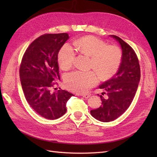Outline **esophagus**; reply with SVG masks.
Returning <instances> with one entry per match:
<instances>
[{
    "instance_id": "34e87169",
    "label": "esophagus",
    "mask_w": 157,
    "mask_h": 157,
    "mask_svg": "<svg viewBox=\"0 0 157 157\" xmlns=\"http://www.w3.org/2000/svg\"><path fill=\"white\" fill-rule=\"evenodd\" d=\"M81 96H82L83 98L87 99V98H90V96H91V94H82Z\"/></svg>"
}]
</instances>
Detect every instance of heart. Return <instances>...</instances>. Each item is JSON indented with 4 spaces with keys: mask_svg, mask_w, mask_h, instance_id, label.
Returning a JSON list of instances; mask_svg holds the SVG:
<instances>
[{
    "mask_svg": "<svg viewBox=\"0 0 157 157\" xmlns=\"http://www.w3.org/2000/svg\"><path fill=\"white\" fill-rule=\"evenodd\" d=\"M76 51L90 57V68L94 71H75L66 76L65 82L69 89L76 92H86L96 85L99 78L107 80L111 78L119 68L122 54L119 47L107 45L98 38L87 35L80 38L73 42ZM75 50L69 43L64 44L58 53V62L61 68L67 71L73 67Z\"/></svg>",
    "mask_w": 157,
    "mask_h": 157,
    "instance_id": "b5f03b06",
    "label": "heart"
}]
</instances>
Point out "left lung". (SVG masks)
<instances>
[{
	"label": "left lung",
	"mask_w": 157,
	"mask_h": 157,
	"mask_svg": "<svg viewBox=\"0 0 157 157\" xmlns=\"http://www.w3.org/2000/svg\"><path fill=\"white\" fill-rule=\"evenodd\" d=\"M119 42L122 50L121 63L118 72L110 80L99 86L106 95H100L101 105L90 111L96 119L107 122L117 119L130 107L140 80V66L135 51L126 42L116 35H111Z\"/></svg>",
	"instance_id": "8db88e82"
}]
</instances>
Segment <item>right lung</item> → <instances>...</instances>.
<instances>
[{
	"label": "right lung",
	"mask_w": 157,
	"mask_h": 157,
	"mask_svg": "<svg viewBox=\"0 0 157 157\" xmlns=\"http://www.w3.org/2000/svg\"><path fill=\"white\" fill-rule=\"evenodd\" d=\"M69 38L66 33L42 35L31 42L21 59L20 77L25 98L33 110L47 119L63 116L67 101L74 96L63 90L52 92L60 80L59 51Z\"/></svg>",
	"instance_id": "1"
}]
</instances>
